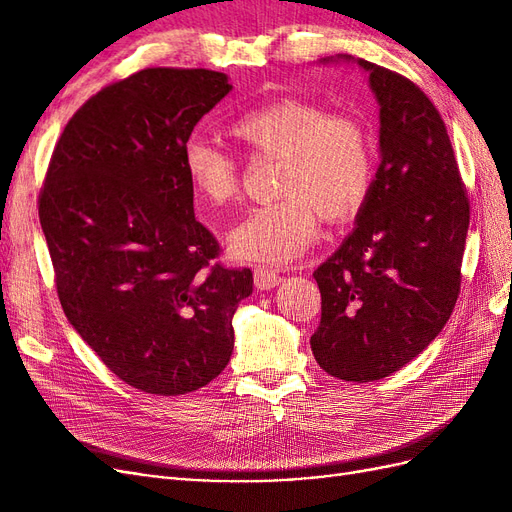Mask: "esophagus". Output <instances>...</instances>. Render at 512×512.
Returning <instances> with one entry per match:
<instances>
[{"label": "esophagus", "mask_w": 512, "mask_h": 512, "mask_svg": "<svg viewBox=\"0 0 512 512\" xmlns=\"http://www.w3.org/2000/svg\"><path fill=\"white\" fill-rule=\"evenodd\" d=\"M280 282H282V275L277 273L275 269H267V267H256L254 269V284H256V288L271 290Z\"/></svg>", "instance_id": "34e87169"}]
</instances>
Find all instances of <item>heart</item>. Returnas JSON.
I'll use <instances>...</instances> for the list:
<instances>
[{"instance_id":"obj_1","label":"heart","mask_w":512,"mask_h":512,"mask_svg":"<svg viewBox=\"0 0 512 512\" xmlns=\"http://www.w3.org/2000/svg\"><path fill=\"white\" fill-rule=\"evenodd\" d=\"M228 132L254 160H280L275 192L282 198L252 209L228 237L241 260L284 265L303 256L318 235L320 215L331 224L352 220L374 192L376 147L356 115L277 98L250 108ZM183 173L211 207L239 196L237 158L203 138L183 145Z\"/></svg>"}]
</instances>
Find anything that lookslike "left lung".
Masks as SVG:
<instances>
[{
  "mask_svg": "<svg viewBox=\"0 0 512 512\" xmlns=\"http://www.w3.org/2000/svg\"><path fill=\"white\" fill-rule=\"evenodd\" d=\"M359 66L380 104L382 160L352 235L314 271L322 314L309 339L318 365L346 382L391 376L444 329L470 226L438 108L406 76L365 59Z\"/></svg>",
  "mask_w": 512,
  "mask_h": 512,
  "instance_id": "8db88e82",
  "label": "left lung"
}]
</instances>
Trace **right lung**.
<instances>
[{"label":"right lung","mask_w":512,"mask_h":512,"mask_svg":"<svg viewBox=\"0 0 512 512\" xmlns=\"http://www.w3.org/2000/svg\"><path fill=\"white\" fill-rule=\"evenodd\" d=\"M232 87L205 68L108 83L61 132L38 196L61 307L113 374L185 395L228 365L250 269H228L194 220L183 145Z\"/></svg>","instance_id":"add662e5"}]
</instances>
